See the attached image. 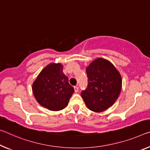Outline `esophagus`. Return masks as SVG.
Segmentation results:
<instances>
[{"label":"esophagus","mask_w":150,"mask_h":150,"mask_svg":"<svg viewBox=\"0 0 150 150\" xmlns=\"http://www.w3.org/2000/svg\"><path fill=\"white\" fill-rule=\"evenodd\" d=\"M74 90H75V93H77L78 91H79V88H78V87H77V86H75L74 87Z\"/></svg>","instance_id":"34e87169"}]
</instances>
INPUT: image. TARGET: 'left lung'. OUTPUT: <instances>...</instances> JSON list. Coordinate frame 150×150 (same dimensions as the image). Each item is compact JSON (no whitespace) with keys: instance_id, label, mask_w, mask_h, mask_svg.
<instances>
[{"instance_id":"obj_1","label":"left lung","mask_w":150,"mask_h":150,"mask_svg":"<svg viewBox=\"0 0 150 150\" xmlns=\"http://www.w3.org/2000/svg\"><path fill=\"white\" fill-rule=\"evenodd\" d=\"M88 86L81 92L85 105L99 113L110 108L117 100L122 90V77L110 61L97 58L86 68Z\"/></svg>"}]
</instances>
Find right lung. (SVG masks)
I'll return each instance as SVG.
<instances>
[{
  "mask_svg": "<svg viewBox=\"0 0 150 150\" xmlns=\"http://www.w3.org/2000/svg\"><path fill=\"white\" fill-rule=\"evenodd\" d=\"M61 63H51L42 69L33 83L35 98L51 111H60L68 105L74 89L63 72Z\"/></svg>",
  "mask_w": 150,
  "mask_h": 150,
  "instance_id": "1",
  "label": "right lung"
}]
</instances>
